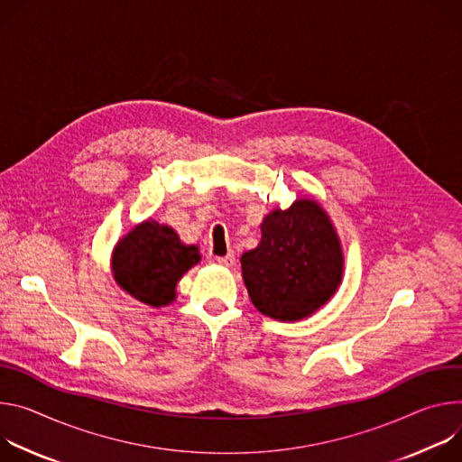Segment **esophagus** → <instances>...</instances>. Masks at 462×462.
<instances>
[{"instance_id":"1","label":"esophagus","mask_w":462,"mask_h":462,"mask_svg":"<svg viewBox=\"0 0 462 462\" xmlns=\"http://www.w3.org/2000/svg\"><path fill=\"white\" fill-rule=\"evenodd\" d=\"M217 263H218L220 266L231 268V266H235V254H233V253H227L226 257H218V259H217Z\"/></svg>"}]
</instances>
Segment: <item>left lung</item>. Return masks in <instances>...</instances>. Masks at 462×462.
<instances>
[{
  "instance_id": "1",
  "label": "left lung",
  "mask_w": 462,
  "mask_h": 462,
  "mask_svg": "<svg viewBox=\"0 0 462 462\" xmlns=\"http://www.w3.org/2000/svg\"><path fill=\"white\" fill-rule=\"evenodd\" d=\"M261 233L259 245L240 257L253 306L277 321L310 318L343 281V247L328 213L314 198H297L268 213Z\"/></svg>"
}]
</instances>
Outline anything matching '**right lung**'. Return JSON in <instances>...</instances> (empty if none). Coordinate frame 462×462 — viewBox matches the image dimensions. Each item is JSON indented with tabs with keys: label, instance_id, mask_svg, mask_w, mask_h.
I'll list each match as a JSON object with an SVG mask.
<instances>
[{
	"label": "right lung",
	"instance_id": "add662e5",
	"mask_svg": "<svg viewBox=\"0 0 462 462\" xmlns=\"http://www.w3.org/2000/svg\"><path fill=\"white\" fill-rule=\"evenodd\" d=\"M199 261L198 245L181 242L171 226L143 220L114 245L112 275L125 293L162 309L176 300L178 282Z\"/></svg>",
	"mask_w": 462,
	"mask_h": 462
}]
</instances>
